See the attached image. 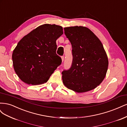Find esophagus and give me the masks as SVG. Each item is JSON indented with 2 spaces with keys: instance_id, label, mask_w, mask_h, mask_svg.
<instances>
[{
  "instance_id": "34e87169",
  "label": "esophagus",
  "mask_w": 127,
  "mask_h": 127,
  "mask_svg": "<svg viewBox=\"0 0 127 127\" xmlns=\"http://www.w3.org/2000/svg\"><path fill=\"white\" fill-rule=\"evenodd\" d=\"M61 59H62L63 61H64V56H61Z\"/></svg>"
}]
</instances>
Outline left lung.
Here are the masks:
<instances>
[{"label": "left lung", "mask_w": 127, "mask_h": 127, "mask_svg": "<svg viewBox=\"0 0 127 127\" xmlns=\"http://www.w3.org/2000/svg\"><path fill=\"white\" fill-rule=\"evenodd\" d=\"M64 34L72 45L70 68L62 72L64 85L77 93L94 89L104 79L108 59L98 38L86 27L64 28Z\"/></svg>", "instance_id": "obj_1"}]
</instances>
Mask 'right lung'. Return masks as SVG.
<instances>
[{
  "instance_id": "right-lung-1",
  "label": "right lung",
  "mask_w": 127,
  "mask_h": 127,
  "mask_svg": "<svg viewBox=\"0 0 127 127\" xmlns=\"http://www.w3.org/2000/svg\"><path fill=\"white\" fill-rule=\"evenodd\" d=\"M63 34L61 26L45 24L24 36L13 51L15 72L31 85L47 82L62 60L56 53V40Z\"/></svg>"
}]
</instances>
